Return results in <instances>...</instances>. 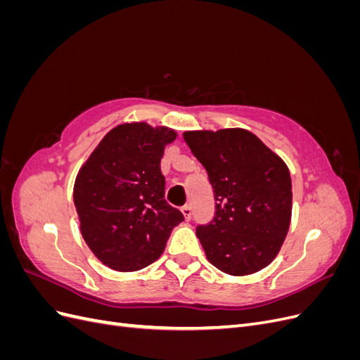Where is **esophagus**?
I'll return each mask as SVG.
<instances>
[{"label":"esophagus","mask_w":360,"mask_h":360,"mask_svg":"<svg viewBox=\"0 0 360 360\" xmlns=\"http://www.w3.org/2000/svg\"><path fill=\"white\" fill-rule=\"evenodd\" d=\"M181 213H183V216H184V221L189 222L191 217H192V209H191V207H189V205H184L183 209H181Z\"/></svg>","instance_id":"obj_1"}]
</instances>
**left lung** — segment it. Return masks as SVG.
<instances>
[{
  "label": "left lung",
  "instance_id": "1",
  "mask_svg": "<svg viewBox=\"0 0 360 360\" xmlns=\"http://www.w3.org/2000/svg\"><path fill=\"white\" fill-rule=\"evenodd\" d=\"M213 186L214 219L197 228L207 259L231 276L267 267L279 254L291 222L287 163L246 129L183 134Z\"/></svg>",
  "mask_w": 360,
  "mask_h": 360
}]
</instances>
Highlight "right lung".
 Returning <instances> with one entry per match:
<instances>
[{
	"label": "right lung",
	"mask_w": 360,
	"mask_h": 360,
	"mask_svg": "<svg viewBox=\"0 0 360 360\" xmlns=\"http://www.w3.org/2000/svg\"><path fill=\"white\" fill-rule=\"evenodd\" d=\"M177 132L144 122L108 132L78 171L73 202L79 230L96 258L136 271L162 255L183 214L165 201L160 159Z\"/></svg>",
	"instance_id": "1"
}]
</instances>
